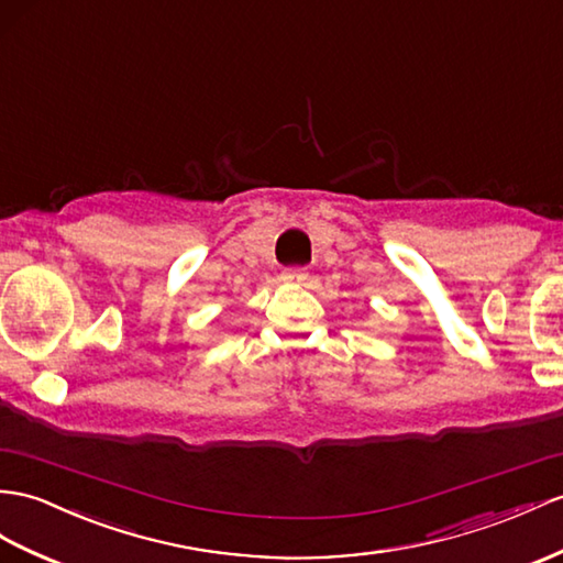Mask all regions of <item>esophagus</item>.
I'll return each instance as SVG.
<instances>
[{
  "mask_svg": "<svg viewBox=\"0 0 563 563\" xmlns=\"http://www.w3.org/2000/svg\"><path fill=\"white\" fill-rule=\"evenodd\" d=\"M306 277H308L306 267H289V269H284V274H282L284 282H303Z\"/></svg>",
  "mask_w": 563,
  "mask_h": 563,
  "instance_id": "34e87169",
  "label": "esophagus"
}]
</instances>
